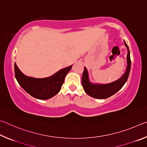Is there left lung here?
Returning a JSON list of instances; mask_svg holds the SVG:
<instances>
[{"label":"left lung","instance_id":"left-lung-1","mask_svg":"<svg viewBox=\"0 0 147 147\" xmlns=\"http://www.w3.org/2000/svg\"><path fill=\"white\" fill-rule=\"evenodd\" d=\"M124 45L126 47L128 50L127 54V67H126V72L120 78L115 82L108 84H93L89 80L88 72L86 67L84 70L82 78V84L84 91L88 95L92 97L98 99H105L112 96L116 93L118 91L123 88L124 84L127 81L129 73L130 71L131 60L130 56V51H129L128 45L124 40Z\"/></svg>","mask_w":147,"mask_h":147}]
</instances>
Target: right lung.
<instances>
[{"label":"right lung","instance_id":"add662e5","mask_svg":"<svg viewBox=\"0 0 147 147\" xmlns=\"http://www.w3.org/2000/svg\"><path fill=\"white\" fill-rule=\"evenodd\" d=\"M72 66L61 69L48 78H35L24 75L15 63V75L19 85L32 96L40 100H46L59 93L65 77Z\"/></svg>","mask_w":147,"mask_h":147}]
</instances>
